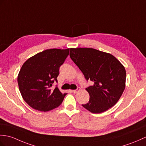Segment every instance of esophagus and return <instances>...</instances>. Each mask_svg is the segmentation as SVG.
Here are the masks:
<instances>
[{"label":"esophagus","mask_w":146,"mask_h":146,"mask_svg":"<svg viewBox=\"0 0 146 146\" xmlns=\"http://www.w3.org/2000/svg\"><path fill=\"white\" fill-rule=\"evenodd\" d=\"M81 90V88H78L76 90H72V92L74 93H78V91H80Z\"/></svg>","instance_id":"1"}]
</instances>
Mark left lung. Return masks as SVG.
<instances>
[{
  "instance_id": "left-lung-1",
  "label": "left lung",
  "mask_w": 146,
  "mask_h": 146,
  "mask_svg": "<svg viewBox=\"0 0 146 146\" xmlns=\"http://www.w3.org/2000/svg\"><path fill=\"white\" fill-rule=\"evenodd\" d=\"M70 56L85 79L94 83L86 88L90 100L82 106L93 113H101L116 104L126 86V70L119 61L91 48H72Z\"/></svg>"
}]
</instances>
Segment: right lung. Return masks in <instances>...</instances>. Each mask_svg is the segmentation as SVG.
<instances>
[{"mask_svg": "<svg viewBox=\"0 0 146 146\" xmlns=\"http://www.w3.org/2000/svg\"><path fill=\"white\" fill-rule=\"evenodd\" d=\"M70 48L48 49L30 57L23 64L17 81L23 99L30 107L48 111L62 104L66 93L58 87L52 88L61 65L69 55Z\"/></svg>", "mask_w": 146, "mask_h": 146, "instance_id": "obj_1", "label": "right lung"}]
</instances>
